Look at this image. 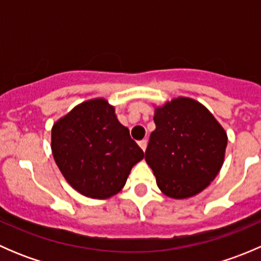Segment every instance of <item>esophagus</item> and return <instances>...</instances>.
<instances>
[{
	"mask_svg": "<svg viewBox=\"0 0 261 261\" xmlns=\"http://www.w3.org/2000/svg\"><path fill=\"white\" fill-rule=\"evenodd\" d=\"M139 146H140L141 149H143V151H145L146 146H147V140H145V139H144V140L139 141Z\"/></svg>",
	"mask_w": 261,
	"mask_h": 261,
	"instance_id": "1",
	"label": "esophagus"
}]
</instances>
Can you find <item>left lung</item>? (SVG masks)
I'll use <instances>...</instances> for the list:
<instances>
[{
    "instance_id": "left-lung-1",
    "label": "left lung",
    "mask_w": 261,
    "mask_h": 261,
    "mask_svg": "<svg viewBox=\"0 0 261 261\" xmlns=\"http://www.w3.org/2000/svg\"><path fill=\"white\" fill-rule=\"evenodd\" d=\"M145 160L167 197L184 199L211 184L225 160L227 134L202 103L177 97L155 107Z\"/></svg>"
}]
</instances>
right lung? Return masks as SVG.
<instances>
[{"label":"right lung","instance_id":"add662e5","mask_svg":"<svg viewBox=\"0 0 261 261\" xmlns=\"http://www.w3.org/2000/svg\"><path fill=\"white\" fill-rule=\"evenodd\" d=\"M51 152L65 180L89 198L107 199L125 186L144 151L105 98L77 105L51 127Z\"/></svg>","mask_w":261,"mask_h":261}]
</instances>
